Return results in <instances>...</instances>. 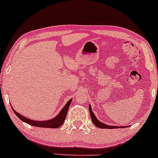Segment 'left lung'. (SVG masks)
Wrapping results in <instances>:
<instances>
[{
	"instance_id": "obj_1",
	"label": "left lung",
	"mask_w": 158,
	"mask_h": 158,
	"mask_svg": "<svg viewBox=\"0 0 158 158\" xmlns=\"http://www.w3.org/2000/svg\"><path fill=\"white\" fill-rule=\"evenodd\" d=\"M89 111H90V116H91V119L92 122L94 123V125H96L97 127L98 128H101V129H118V128H125V127H128V126L126 127H118V126H110V125H107L106 124H103V123L99 122V120H98V118H96V116H95V114H94V112L92 111L91 109V106L90 105H89Z\"/></svg>"
}]
</instances>
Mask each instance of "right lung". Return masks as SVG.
I'll return each instance as SVG.
<instances>
[{
  "label": "right lung",
  "instance_id": "right-lung-1",
  "mask_svg": "<svg viewBox=\"0 0 158 158\" xmlns=\"http://www.w3.org/2000/svg\"><path fill=\"white\" fill-rule=\"evenodd\" d=\"M72 102V99H70V101H68V103H66L65 106L62 108V109L60 111L59 114L55 116V118H52V119L47 120V121H34L27 118V117L21 116L20 114H19L18 112H16L15 110L13 109V111L16 115L20 118L21 121H23V122L27 123L31 126L34 127H44V128H58L61 125L63 124L64 119H65L67 114H68V108L70 106V103Z\"/></svg>",
  "mask_w": 158,
  "mask_h": 158
}]
</instances>
